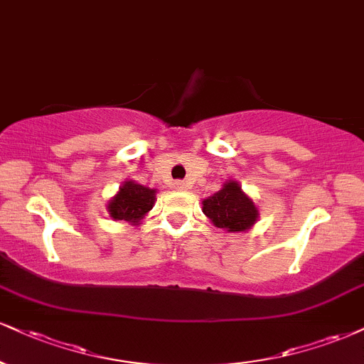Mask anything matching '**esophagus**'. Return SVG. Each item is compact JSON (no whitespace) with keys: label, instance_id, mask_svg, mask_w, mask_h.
<instances>
[{"label":"esophagus","instance_id":"34e87169","mask_svg":"<svg viewBox=\"0 0 364 364\" xmlns=\"http://www.w3.org/2000/svg\"><path fill=\"white\" fill-rule=\"evenodd\" d=\"M173 186L176 188V190H179V191H183V190H188V185L185 181H174L173 183Z\"/></svg>","mask_w":364,"mask_h":364}]
</instances>
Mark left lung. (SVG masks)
I'll use <instances>...</instances> for the list:
<instances>
[{
  "label": "left lung",
  "mask_w": 364,
  "mask_h": 364,
  "mask_svg": "<svg viewBox=\"0 0 364 364\" xmlns=\"http://www.w3.org/2000/svg\"><path fill=\"white\" fill-rule=\"evenodd\" d=\"M203 213L218 229L246 232L259 218V210L235 179H227L217 193L203 200Z\"/></svg>",
  "instance_id": "left-lung-1"
}]
</instances>
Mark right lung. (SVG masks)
Returning a JSON list of instances; mask_svg holds the SVG:
<instances>
[{
	"instance_id": "1",
	"label": "right lung",
	"mask_w": 364,
	"mask_h": 364,
	"mask_svg": "<svg viewBox=\"0 0 364 364\" xmlns=\"http://www.w3.org/2000/svg\"><path fill=\"white\" fill-rule=\"evenodd\" d=\"M156 190L142 186L134 179H127L118 188L117 195L108 200L107 212L113 220L129 222L130 225H139L140 220L151 212L156 203Z\"/></svg>"
}]
</instances>
